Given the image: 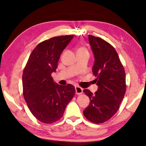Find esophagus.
Returning a JSON list of instances; mask_svg holds the SVG:
<instances>
[{
  "label": "esophagus",
  "mask_w": 146,
  "mask_h": 146,
  "mask_svg": "<svg viewBox=\"0 0 146 146\" xmlns=\"http://www.w3.org/2000/svg\"><path fill=\"white\" fill-rule=\"evenodd\" d=\"M76 92L77 95H80L82 94L83 89L79 86H76Z\"/></svg>",
  "instance_id": "34e87169"
}]
</instances>
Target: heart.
<instances>
[{"instance_id":"1","label":"heart","mask_w":146,"mask_h":146,"mask_svg":"<svg viewBox=\"0 0 146 146\" xmlns=\"http://www.w3.org/2000/svg\"><path fill=\"white\" fill-rule=\"evenodd\" d=\"M77 55L79 54H87L88 55V51L87 48L84 46H79L77 48Z\"/></svg>"}]
</instances>
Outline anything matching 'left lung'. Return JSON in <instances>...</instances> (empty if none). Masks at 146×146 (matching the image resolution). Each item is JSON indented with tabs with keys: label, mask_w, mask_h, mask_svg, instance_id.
Wrapping results in <instances>:
<instances>
[{
	"label": "left lung",
	"mask_w": 146,
	"mask_h": 146,
	"mask_svg": "<svg viewBox=\"0 0 146 146\" xmlns=\"http://www.w3.org/2000/svg\"><path fill=\"white\" fill-rule=\"evenodd\" d=\"M88 40L95 57L92 71L98 88L94 94L88 89L83 90L90 100L84 115L90 122L100 124L112 118L119 110L126 93V74L112 45L90 35Z\"/></svg>",
	"instance_id": "8db88e82"
}]
</instances>
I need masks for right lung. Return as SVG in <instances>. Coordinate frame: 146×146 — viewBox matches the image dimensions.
<instances>
[{
  "mask_svg": "<svg viewBox=\"0 0 146 146\" xmlns=\"http://www.w3.org/2000/svg\"><path fill=\"white\" fill-rule=\"evenodd\" d=\"M73 36H55L39 43L23 69L24 98L32 114L42 123L51 124L61 119L75 95L72 85L57 84L51 76L58 67L61 52Z\"/></svg>",
  "mask_w": 146,
  "mask_h": 146,
  "instance_id": "1",
  "label": "right lung"
}]
</instances>
